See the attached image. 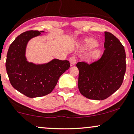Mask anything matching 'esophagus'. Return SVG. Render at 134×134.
Listing matches in <instances>:
<instances>
[{
	"mask_svg": "<svg viewBox=\"0 0 134 134\" xmlns=\"http://www.w3.org/2000/svg\"><path fill=\"white\" fill-rule=\"evenodd\" d=\"M76 60H77V59H76V57L75 56H72L71 57L70 59H69V61H70V64H72V65H74L76 63Z\"/></svg>",
	"mask_w": 134,
	"mask_h": 134,
	"instance_id": "1",
	"label": "esophagus"
}]
</instances>
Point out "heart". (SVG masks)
Here are the masks:
<instances>
[{
	"label": "heart",
	"mask_w": 134,
	"mask_h": 134,
	"mask_svg": "<svg viewBox=\"0 0 134 134\" xmlns=\"http://www.w3.org/2000/svg\"><path fill=\"white\" fill-rule=\"evenodd\" d=\"M97 46H98V43L95 40H93V39L89 38L85 41L84 47L85 48L87 49H91L96 47ZM99 54H100V52H99V51L98 50L95 51H94L92 53V54H91V57L94 58V57H98V55H99Z\"/></svg>",
	"instance_id": "heart-1"
}]
</instances>
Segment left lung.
<instances>
[{"mask_svg":"<svg viewBox=\"0 0 134 134\" xmlns=\"http://www.w3.org/2000/svg\"><path fill=\"white\" fill-rule=\"evenodd\" d=\"M105 49L101 58L91 64L79 62L78 87L85 97L103 100L113 94L122 83L126 70V52L120 41L104 32Z\"/></svg>","mask_w":134,"mask_h":134,"instance_id":"obj_1","label":"left lung"}]
</instances>
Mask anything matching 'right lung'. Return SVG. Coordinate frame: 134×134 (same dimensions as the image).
Segmentation results:
<instances>
[{
	"instance_id": "right-lung-1",
	"label": "right lung",
	"mask_w": 134,
	"mask_h": 134,
	"mask_svg": "<svg viewBox=\"0 0 134 134\" xmlns=\"http://www.w3.org/2000/svg\"><path fill=\"white\" fill-rule=\"evenodd\" d=\"M36 30L25 31L18 36L8 48L5 67L12 87L29 98L43 96L54 88L59 77L70 67L68 60L53 59L47 64L36 65L25 57L28 41L39 36Z\"/></svg>"
}]
</instances>
